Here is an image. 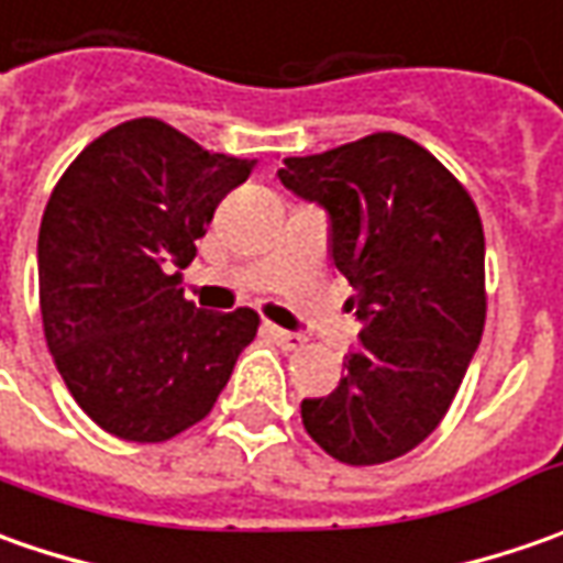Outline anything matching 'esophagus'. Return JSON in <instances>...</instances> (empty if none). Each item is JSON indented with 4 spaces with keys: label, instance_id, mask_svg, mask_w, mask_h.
Listing matches in <instances>:
<instances>
[{
    "label": "esophagus",
    "instance_id": "1",
    "mask_svg": "<svg viewBox=\"0 0 563 563\" xmlns=\"http://www.w3.org/2000/svg\"><path fill=\"white\" fill-rule=\"evenodd\" d=\"M263 332L278 344V347H285V351H297L300 344H303V338L294 335V332H285V329H278V325H272V322H266L263 325Z\"/></svg>",
    "mask_w": 563,
    "mask_h": 563
}]
</instances>
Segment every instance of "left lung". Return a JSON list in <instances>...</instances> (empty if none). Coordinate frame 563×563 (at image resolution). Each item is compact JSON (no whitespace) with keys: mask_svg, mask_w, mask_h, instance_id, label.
<instances>
[{"mask_svg":"<svg viewBox=\"0 0 563 563\" xmlns=\"http://www.w3.org/2000/svg\"><path fill=\"white\" fill-rule=\"evenodd\" d=\"M282 185L329 212V253L363 332L303 429L351 466L395 461L444 420L486 325V234L466 187L429 150L378 131L291 156Z\"/></svg>","mask_w":563,"mask_h":563,"instance_id":"obj_1","label":"left lung"}]
</instances>
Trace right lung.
Masks as SVG:
<instances>
[{"label":"right lung","mask_w":563,"mask_h":563,"mask_svg":"<svg viewBox=\"0 0 563 563\" xmlns=\"http://www.w3.org/2000/svg\"><path fill=\"white\" fill-rule=\"evenodd\" d=\"M253 163L209 153L159 119H131L80 150L36 241L43 335L71 398L124 442L200 422L256 338L250 307L206 313L178 288L216 206Z\"/></svg>","instance_id":"right-lung-1"}]
</instances>
